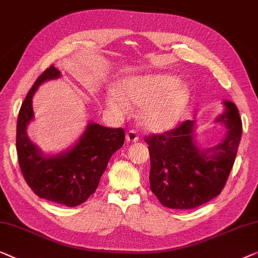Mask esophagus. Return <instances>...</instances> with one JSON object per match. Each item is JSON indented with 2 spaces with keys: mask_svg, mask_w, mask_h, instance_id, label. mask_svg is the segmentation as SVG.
Here are the masks:
<instances>
[{
  "mask_svg": "<svg viewBox=\"0 0 258 258\" xmlns=\"http://www.w3.org/2000/svg\"><path fill=\"white\" fill-rule=\"evenodd\" d=\"M126 141H127V143H138V141H139V136H138L136 131L131 130L126 133Z\"/></svg>",
  "mask_w": 258,
  "mask_h": 258,
  "instance_id": "esophagus-1",
  "label": "esophagus"
}]
</instances>
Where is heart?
I'll return each instance as SVG.
<instances>
[{
    "mask_svg": "<svg viewBox=\"0 0 258 258\" xmlns=\"http://www.w3.org/2000/svg\"><path fill=\"white\" fill-rule=\"evenodd\" d=\"M106 99L120 113L130 111L127 100L143 106V124L154 132H162L179 122L189 103V91L176 76L161 72L141 74L119 81L117 92H111Z\"/></svg>",
    "mask_w": 258,
    "mask_h": 258,
    "instance_id": "obj_1",
    "label": "heart"
}]
</instances>
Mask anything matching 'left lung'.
<instances>
[{
  "instance_id": "8db88e82",
  "label": "left lung",
  "mask_w": 258,
  "mask_h": 258,
  "mask_svg": "<svg viewBox=\"0 0 258 258\" xmlns=\"http://www.w3.org/2000/svg\"><path fill=\"white\" fill-rule=\"evenodd\" d=\"M223 104L226 110L215 121L226 126L227 133L222 143L212 148H199L194 120L146 138L151 157V190L165 207L197 208L223 189L242 136L236 105L228 100Z\"/></svg>"
}]
</instances>
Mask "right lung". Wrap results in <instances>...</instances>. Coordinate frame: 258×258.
Here are the masks:
<instances>
[{"mask_svg": "<svg viewBox=\"0 0 258 258\" xmlns=\"http://www.w3.org/2000/svg\"><path fill=\"white\" fill-rule=\"evenodd\" d=\"M60 77L51 65L36 79L22 103L16 127V150L21 172L36 195L67 207L85 202L96 191L108 160L125 141L122 128H110L90 122L70 150L44 155L27 136V126L34 119L32 97L38 86Z\"/></svg>", "mask_w": 258, "mask_h": 258, "instance_id": "obj_1", "label": "right lung"}]
</instances>
